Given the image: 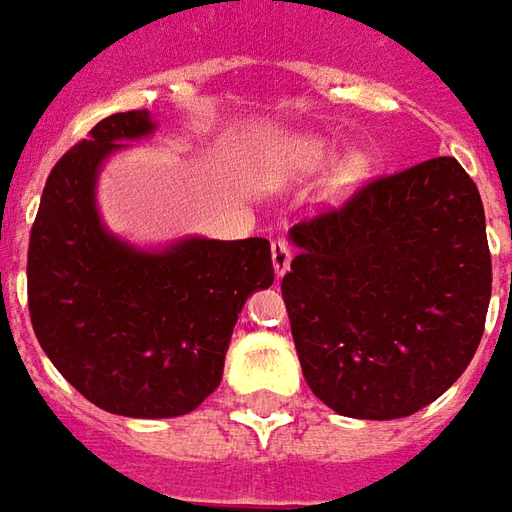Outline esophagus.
Segmentation results:
<instances>
[{"label":"esophagus","instance_id":"1","mask_svg":"<svg viewBox=\"0 0 512 512\" xmlns=\"http://www.w3.org/2000/svg\"><path fill=\"white\" fill-rule=\"evenodd\" d=\"M291 246L285 244V241H274L271 244V263H274V277L280 280L285 277V271L291 268Z\"/></svg>","mask_w":512,"mask_h":512}]
</instances>
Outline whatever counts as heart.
<instances>
[{
	"mask_svg": "<svg viewBox=\"0 0 512 512\" xmlns=\"http://www.w3.org/2000/svg\"><path fill=\"white\" fill-rule=\"evenodd\" d=\"M330 157H332L330 146L324 144V141H316V138H299V141L293 144V152H291L293 166H296L299 171L321 169ZM360 174H363V160H360V157H349L341 169H338V182L349 185V182H355Z\"/></svg>",
	"mask_w": 512,
	"mask_h": 512,
	"instance_id": "1",
	"label": "heart"
}]
</instances>
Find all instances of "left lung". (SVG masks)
<instances>
[{"label":"left lung","instance_id":"8db88e82","mask_svg":"<svg viewBox=\"0 0 512 512\" xmlns=\"http://www.w3.org/2000/svg\"><path fill=\"white\" fill-rule=\"evenodd\" d=\"M282 296L310 391L335 413L413 416L466 371L491 302L480 191L455 157L368 182L288 232Z\"/></svg>","mask_w":512,"mask_h":512}]
</instances>
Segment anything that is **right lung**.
<instances>
[{
  "label": "right lung",
  "instance_id": "right-lung-1",
  "mask_svg": "<svg viewBox=\"0 0 512 512\" xmlns=\"http://www.w3.org/2000/svg\"><path fill=\"white\" fill-rule=\"evenodd\" d=\"M155 130L149 110H130L71 146L46 180L27 255L38 343L88 402L130 418L202 405L219 388L246 299L274 282L266 238L188 235L144 249L107 230L99 171Z\"/></svg>",
  "mask_w": 512,
  "mask_h": 512
}]
</instances>
